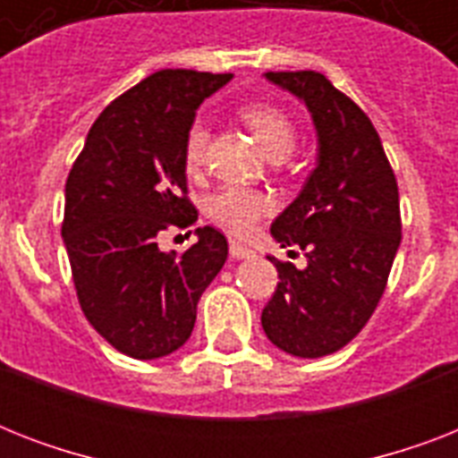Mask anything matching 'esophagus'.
Returning a JSON list of instances; mask_svg holds the SVG:
<instances>
[{"instance_id": "34e87169", "label": "esophagus", "mask_w": 458, "mask_h": 458, "mask_svg": "<svg viewBox=\"0 0 458 458\" xmlns=\"http://www.w3.org/2000/svg\"><path fill=\"white\" fill-rule=\"evenodd\" d=\"M230 257L233 259H251L257 257V251L247 247V244L237 242V240H230Z\"/></svg>"}]
</instances>
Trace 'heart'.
I'll return each mask as SVG.
<instances>
[{"mask_svg": "<svg viewBox=\"0 0 458 458\" xmlns=\"http://www.w3.org/2000/svg\"><path fill=\"white\" fill-rule=\"evenodd\" d=\"M240 116L264 152L271 158H285L287 154L294 152L297 147V128L290 121L285 111H280L273 104H247ZM208 131L207 123L197 118L190 123L185 135V147H182V157H185V168L190 173L199 171L204 154H207ZM273 208L271 197L261 190H251L242 185H223L216 190L207 201L208 216L214 218L221 228L230 230L233 235H250L251 230L257 228L259 221L264 218Z\"/></svg>", "mask_w": 458, "mask_h": 458, "instance_id": "heart-1", "label": "heart"}]
</instances>
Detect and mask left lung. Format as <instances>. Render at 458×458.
<instances>
[{
    "label": "left lung",
    "instance_id": "1",
    "mask_svg": "<svg viewBox=\"0 0 458 458\" xmlns=\"http://www.w3.org/2000/svg\"><path fill=\"white\" fill-rule=\"evenodd\" d=\"M266 81L306 104L318 158L297 199L273 221L280 247H300L304 268L268 257L278 287L261 311L266 337L300 359L333 354L369 323L402 242L399 190L370 118L316 71Z\"/></svg>",
    "mask_w": 458,
    "mask_h": 458
}]
</instances>
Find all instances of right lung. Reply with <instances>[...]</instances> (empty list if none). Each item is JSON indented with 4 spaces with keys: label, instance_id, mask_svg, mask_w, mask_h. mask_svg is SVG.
Wrapping results in <instances>:
<instances>
[{
    "label": "right lung",
    "instance_id": "right-lung-1",
    "mask_svg": "<svg viewBox=\"0 0 458 458\" xmlns=\"http://www.w3.org/2000/svg\"><path fill=\"white\" fill-rule=\"evenodd\" d=\"M233 73L157 71L99 114L66 180L61 237L89 326L132 359H158L192 335L197 301L228 259L211 225L182 254L158 233L190 228L185 135L199 104Z\"/></svg>",
    "mask_w": 458,
    "mask_h": 458
}]
</instances>
